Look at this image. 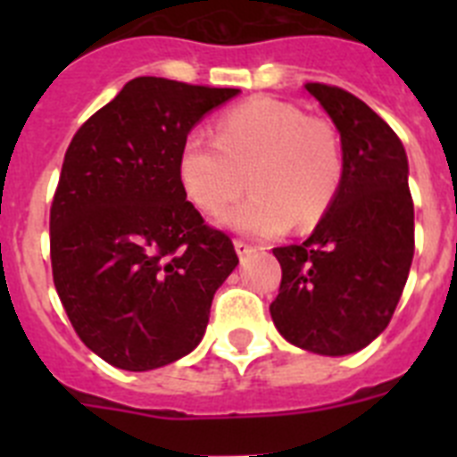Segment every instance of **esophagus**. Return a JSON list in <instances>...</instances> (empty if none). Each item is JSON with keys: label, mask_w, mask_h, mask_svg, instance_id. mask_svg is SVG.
Returning a JSON list of instances; mask_svg holds the SVG:
<instances>
[{"label": "esophagus", "mask_w": 457, "mask_h": 457, "mask_svg": "<svg viewBox=\"0 0 457 457\" xmlns=\"http://www.w3.org/2000/svg\"><path fill=\"white\" fill-rule=\"evenodd\" d=\"M236 252H237V256H249V253L252 252H256V247H253V245H249V242H245V240H240V237H237L236 240Z\"/></svg>", "instance_id": "34e87169"}]
</instances>
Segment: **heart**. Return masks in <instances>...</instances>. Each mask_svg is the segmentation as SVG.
I'll return each mask as SVG.
<instances>
[{
	"label": "heart",
	"instance_id": "heart-1",
	"mask_svg": "<svg viewBox=\"0 0 457 457\" xmlns=\"http://www.w3.org/2000/svg\"><path fill=\"white\" fill-rule=\"evenodd\" d=\"M345 176L338 132L320 116L274 98H253L228 109L215 137L189 132L179 155L187 199L217 215L253 189L224 221L252 236H277L290 224H318L337 199Z\"/></svg>",
	"mask_w": 457,
	"mask_h": 457
}]
</instances>
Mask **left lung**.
Here are the masks:
<instances>
[{"instance_id": "1", "label": "left lung", "mask_w": 457, "mask_h": 457, "mask_svg": "<svg viewBox=\"0 0 457 457\" xmlns=\"http://www.w3.org/2000/svg\"><path fill=\"white\" fill-rule=\"evenodd\" d=\"M341 132L345 176L316 231L272 249L281 286L270 313L286 341L309 353L366 348L394 316L414 256V204L401 139L366 103L309 82Z\"/></svg>"}]
</instances>
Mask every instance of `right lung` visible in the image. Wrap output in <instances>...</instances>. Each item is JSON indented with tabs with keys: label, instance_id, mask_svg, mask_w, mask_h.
Instances as JSON below:
<instances>
[{
	"label": "right lung",
	"instance_id": "right-lung-1",
	"mask_svg": "<svg viewBox=\"0 0 457 457\" xmlns=\"http://www.w3.org/2000/svg\"><path fill=\"white\" fill-rule=\"evenodd\" d=\"M237 88L137 78L75 132L50 208L52 278L72 329L123 370L192 353L237 265L179 179L185 137Z\"/></svg>",
	"mask_w": 457,
	"mask_h": 457
}]
</instances>
